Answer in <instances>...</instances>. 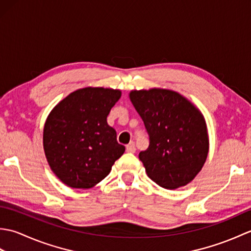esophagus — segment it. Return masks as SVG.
Segmentation results:
<instances>
[{"mask_svg": "<svg viewBox=\"0 0 251 251\" xmlns=\"http://www.w3.org/2000/svg\"><path fill=\"white\" fill-rule=\"evenodd\" d=\"M126 152L128 153H135L136 152V147L134 142H130L129 145L126 146Z\"/></svg>", "mask_w": 251, "mask_h": 251, "instance_id": "esophagus-1", "label": "esophagus"}]
</instances>
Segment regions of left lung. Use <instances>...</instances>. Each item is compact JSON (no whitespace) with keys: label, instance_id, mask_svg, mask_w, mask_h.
<instances>
[{"label":"left lung","instance_id":"1","mask_svg":"<svg viewBox=\"0 0 251 251\" xmlns=\"http://www.w3.org/2000/svg\"><path fill=\"white\" fill-rule=\"evenodd\" d=\"M129 98L149 135V148L139 153L148 177L168 190L191 182L209 148L201 112L173 90H134Z\"/></svg>","mask_w":251,"mask_h":251}]
</instances>
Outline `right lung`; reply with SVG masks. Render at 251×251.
<instances>
[{
  "mask_svg": "<svg viewBox=\"0 0 251 251\" xmlns=\"http://www.w3.org/2000/svg\"><path fill=\"white\" fill-rule=\"evenodd\" d=\"M120 90L86 87L73 92L47 117L43 132L45 155L63 183L88 189L111 172L125 152L116 131L106 123Z\"/></svg>",
  "mask_w": 251,
  "mask_h": 251,
  "instance_id": "add662e5",
  "label": "right lung"
}]
</instances>
